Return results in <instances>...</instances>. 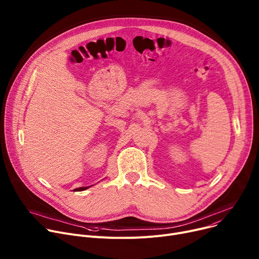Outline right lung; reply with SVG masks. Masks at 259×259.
<instances>
[{"label":"right lung","instance_id":"obj_1","mask_svg":"<svg viewBox=\"0 0 259 259\" xmlns=\"http://www.w3.org/2000/svg\"><path fill=\"white\" fill-rule=\"evenodd\" d=\"M89 187H85V188H78V189H75L74 191H84V190H86V189H88Z\"/></svg>","mask_w":259,"mask_h":259}]
</instances>
